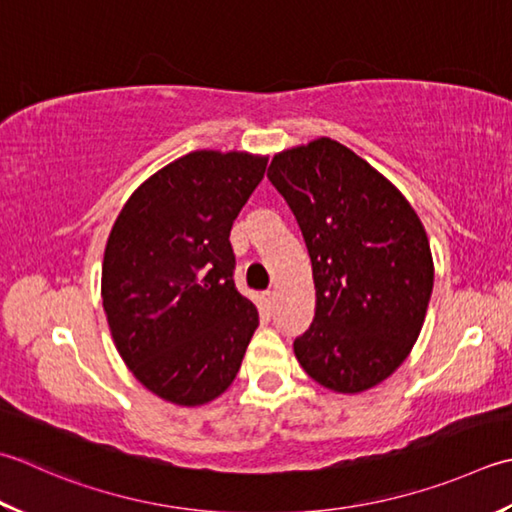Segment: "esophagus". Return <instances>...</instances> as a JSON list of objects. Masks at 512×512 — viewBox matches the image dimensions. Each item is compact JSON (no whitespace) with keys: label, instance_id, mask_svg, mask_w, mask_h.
<instances>
[{"label":"esophagus","instance_id":"esophagus-1","mask_svg":"<svg viewBox=\"0 0 512 512\" xmlns=\"http://www.w3.org/2000/svg\"><path fill=\"white\" fill-rule=\"evenodd\" d=\"M264 299H266L268 308H273V304H275V293H273V290H268V293L264 295Z\"/></svg>","mask_w":512,"mask_h":512}]
</instances>
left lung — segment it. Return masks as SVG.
<instances>
[{
	"mask_svg": "<svg viewBox=\"0 0 512 512\" xmlns=\"http://www.w3.org/2000/svg\"><path fill=\"white\" fill-rule=\"evenodd\" d=\"M268 179L313 264L315 319L295 339L297 362L335 393L377 386L424 326L435 268L422 222L382 173L328 137L277 153Z\"/></svg>",
	"mask_w": 512,
	"mask_h": 512,
	"instance_id": "8db88e82",
	"label": "left lung"
}]
</instances>
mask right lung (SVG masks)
<instances>
[{"instance_id": "1", "label": "right lung", "mask_w": 512, "mask_h": 512, "mask_svg": "<svg viewBox=\"0 0 512 512\" xmlns=\"http://www.w3.org/2000/svg\"><path fill=\"white\" fill-rule=\"evenodd\" d=\"M266 164L237 150H195L148 177L110 230V335L139 384L166 402L199 406L222 395L259 326L233 282L230 228Z\"/></svg>"}]
</instances>
